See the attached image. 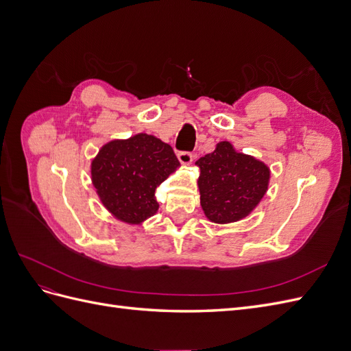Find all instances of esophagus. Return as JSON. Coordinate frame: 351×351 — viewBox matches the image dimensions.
I'll list each match as a JSON object with an SVG mask.
<instances>
[{
	"mask_svg": "<svg viewBox=\"0 0 351 351\" xmlns=\"http://www.w3.org/2000/svg\"><path fill=\"white\" fill-rule=\"evenodd\" d=\"M178 161L182 162L183 165H190L193 162V158H195V155L193 154H190V152H178Z\"/></svg>",
	"mask_w": 351,
	"mask_h": 351,
	"instance_id": "1",
	"label": "esophagus"
}]
</instances>
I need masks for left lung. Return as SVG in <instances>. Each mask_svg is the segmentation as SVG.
Wrapping results in <instances>:
<instances>
[{
  "instance_id": "left-lung-1",
  "label": "left lung",
  "mask_w": 351,
  "mask_h": 351,
  "mask_svg": "<svg viewBox=\"0 0 351 351\" xmlns=\"http://www.w3.org/2000/svg\"><path fill=\"white\" fill-rule=\"evenodd\" d=\"M197 187L205 217L215 224H231L249 217L267 195L271 169L261 159L236 151L231 142L197 159Z\"/></svg>"
}]
</instances>
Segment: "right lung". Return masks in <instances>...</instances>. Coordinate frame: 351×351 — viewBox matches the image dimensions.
Returning <instances> with one entry per match:
<instances>
[{
	"label": "right lung",
	"mask_w": 351,
	"mask_h": 351,
	"mask_svg": "<svg viewBox=\"0 0 351 351\" xmlns=\"http://www.w3.org/2000/svg\"><path fill=\"white\" fill-rule=\"evenodd\" d=\"M180 167L168 143L146 133L105 143L90 162L92 184L110 214L142 226L159 208L155 190Z\"/></svg>",
	"instance_id": "right-lung-1"
}]
</instances>
